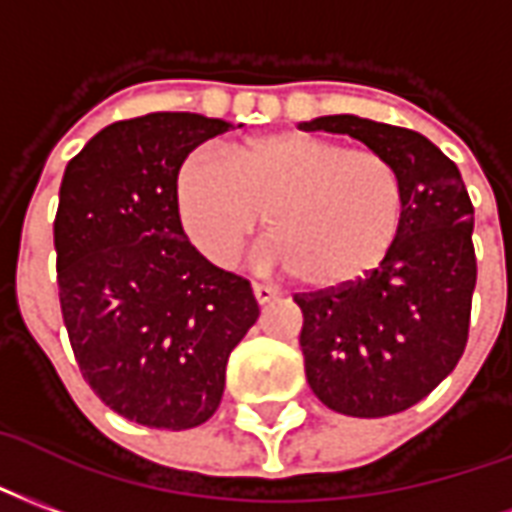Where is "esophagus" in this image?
<instances>
[{"label": "esophagus", "instance_id": "obj_1", "mask_svg": "<svg viewBox=\"0 0 512 512\" xmlns=\"http://www.w3.org/2000/svg\"><path fill=\"white\" fill-rule=\"evenodd\" d=\"M253 297H256L259 305H267V302H272L278 297V292H275L272 286H264V283H253Z\"/></svg>", "mask_w": 512, "mask_h": 512}]
</instances>
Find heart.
<instances>
[{
    "instance_id": "b5f03b06",
    "label": "heart",
    "mask_w": 512,
    "mask_h": 512,
    "mask_svg": "<svg viewBox=\"0 0 512 512\" xmlns=\"http://www.w3.org/2000/svg\"><path fill=\"white\" fill-rule=\"evenodd\" d=\"M177 207L190 242L226 267L264 226V261L333 292L376 270L401 234L406 190L382 152L311 133H272L223 158L199 149L177 174Z\"/></svg>"
}]
</instances>
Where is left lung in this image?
Returning <instances> with one entry per match:
<instances>
[{
    "instance_id": "1",
    "label": "left lung",
    "mask_w": 512,
    "mask_h": 512,
    "mask_svg": "<svg viewBox=\"0 0 512 512\" xmlns=\"http://www.w3.org/2000/svg\"><path fill=\"white\" fill-rule=\"evenodd\" d=\"M300 128L346 133L382 152L406 190L401 234L376 270L333 292L294 294L305 376L333 412H404L453 371L466 349L477 281L475 207L458 166L414 130L352 114Z\"/></svg>"
}]
</instances>
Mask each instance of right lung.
Masks as SVG:
<instances>
[{
	"mask_svg": "<svg viewBox=\"0 0 512 512\" xmlns=\"http://www.w3.org/2000/svg\"><path fill=\"white\" fill-rule=\"evenodd\" d=\"M223 119L158 111L103 128L67 163L54 220L59 305L81 376L125 420L207 423L259 305L182 231L177 174Z\"/></svg>",
	"mask_w": 512,
	"mask_h": 512,
	"instance_id": "right-lung-1",
	"label": "right lung"
}]
</instances>
